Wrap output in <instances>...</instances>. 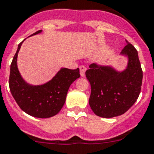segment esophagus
I'll return each instance as SVG.
<instances>
[{
  "label": "esophagus",
  "instance_id": "34e87169",
  "mask_svg": "<svg viewBox=\"0 0 154 154\" xmlns=\"http://www.w3.org/2000/svg\"><path fill=\"white\" fill-rule=\"evenodd\" d=\"M85 71H86L85 66H80V74H81V77H85Z\"/></svg>",
  "mask_w": 154,
  "mask_h": 154
}]
</instances>
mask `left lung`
Instances as JSON below:
<instances>
[{
  "instance_id": "8db88e82",
  "label": "left lung",
  "mask_w": 154,
  "mask_h": 154,
  "mask_svg": "<svg viewBox=\"0 0 154 154\" xmlns=\"http://www.w3.org/2000/svg\"><path fill=\"white\" fill-rule=\"evenodd\" d=\"M120 55L127 57V66L117 70L112 66L90 65L85 72L91 85L89 105L102 118H113L127 112L141 92L142 70L138 51L128 41Z\"/></svg>"
}]
</instances>
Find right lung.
<instances>
[{
    "label": "right lung",
    "mask_w": 154,
    "mask_h": 154,
    "mask_svg": "<svg viewBox=\"0 0 154 154\" xmlns=\"http://www.w3.org/2000/svg\"><path fill=\"white\" fill-rule=\"evenodd\" d=\"M42 32V30H39L31 36ZM23 41L18 45L10 66V91L19 107L29 116L41 119L51 118L61 111L69 86L81 77L79 68L69 69L62 67L52 79L42 85H34L27 83L17 66L18 53Z\"/></svg>",
    "instance_id": "add662e5"
}]
</instances>
